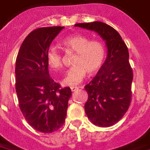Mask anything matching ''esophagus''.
<instances>
[{
  "label": "esophagus",
  "mask_w": 150,
  "mask_h": 150,
  "mask_svg": "<svg viewBox=\"0 0 150 150\" xmlns=\"http://www.w3.org/2000/svg\"><path fill=\"white\" fill-rule=\"evenodd\" d=\"M80 88V87H79ZM79 87H71V91H76V90H78Z\"/></svg>",
  "instance_id": "esophagus-1"
}]
</instances>
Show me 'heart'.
Listing matches in <instances>:
<instances>
[{
	"mask_svg": "<svg viewBox=\"0 0 150 150\" xmlns=\"http://www.w3.org/2000/svg\"><path fill=\"white\" fill-rule=\"evenodd\" d=\"M62 44L68 50L75 54L72 62L75 65L69 69L62 84L75 86L83 80L87 72L90 75L96 74L102 67L105 59V48L99 40H90L82 34H75L63 40ZM48 65L54 71L62 67V54L59 50L51 46L46 53Z\"/></svg>",
	"mask_w": 150,
	"mask_h": 150,
	"instance_id": "heart-1",
	"label": "heart"
}]
</instances>
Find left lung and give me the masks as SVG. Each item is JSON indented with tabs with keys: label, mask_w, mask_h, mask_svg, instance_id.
I'll list each match as a JSON object with an SVG mask.
<instances>
[{
	"label": "left lung",
	"mask_w": 150,
	"mask_h": 150,
	"mask_svg": "<svg viewBox=\"0 0 150 150\" xmlns=\"http://www.w3.org/2000/svg\"><path fill=\"white\" fill-rule=\"evenodd\" d=\"M75 26L96 32L106 43V60L84 88L88 95L84 109L95 125L109 127L122 118L131 103L133 73L128 47L119 33L104 22L78 23Z\"/></svg>",
	"instance_id": "1"
}]
</instances>
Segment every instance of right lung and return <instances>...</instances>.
I'll return each instance as SVG.
<instances>
[{
    "mask_svg": "<svg viewBox=\"0 0 150 150\" xmlns=\"http://www.w3.org/2000/svg\"><path fill=\"white\" fill-rule=\"evenodd\" d=\"M64 27L33 30L21 44L16 59V92L25 119L37 131L50 133L65 122L71 88H61L50 78L46 53Z\"/></svg>",
    "mask_w": 150,
    "mask_h": 150,
    "instance_id": "obj_1",
    "label": "right lung"
}]
</instances>
